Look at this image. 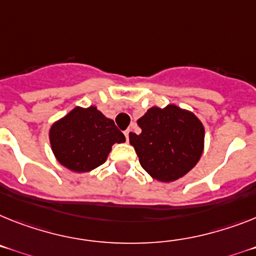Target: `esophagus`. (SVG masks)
<instances>
[{
  "mask_svg": "<svg viewBox=\"0 0 256 256\" xmlns=\"http://www.w3.org/2000/svg\"><path fill=\"white\" fill-rule=\"evenodd\" d=\"M130 132H132V128H128V130H124V138H126V140L128 142V134H130Z\"/></svg>",
  "mask_w": 256,
  "mask_h": 256,
  "instance_id": "34e87169",
  "label": "esophagus"
}]
</instances>
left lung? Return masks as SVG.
I'll list each match as a JSON object with an SVG mask.
<instances>
[{"instance_id": "left-lung-1", "label": "left lung", "mask_w": 256, "mask_h": 256, "mask_svg": "<svg viewBox=\"0 0 256 256\" xmlns=\"http://www.w3.org/2000/svg\"><path fill=\"white\" fill-rule=\"evenodd\" d=\"M142 132H130L142 168L161 182H173L194 168L204 148V128L188 110L152 106L138 120Z\"/></svg>"}]
</instances>
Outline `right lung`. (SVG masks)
Here are the masks:
<instances>
[{
  "instance_id": "1",
  "label": "right lung",
  "mask_w": 256,
  "mask_h": 256,
  "mask_svg": "<svg viewBox=\"0 0 256 256\" xmlns=\"http://www.w3.org/2000/svg\"><path fill=\"white\" fill-rule=\"evenodd\" d=\"M49 140L60 164L83 173L104 164L112 146L124 143V135L96 106H76L52 124Z\"/></svg>"
}]
</instances>
